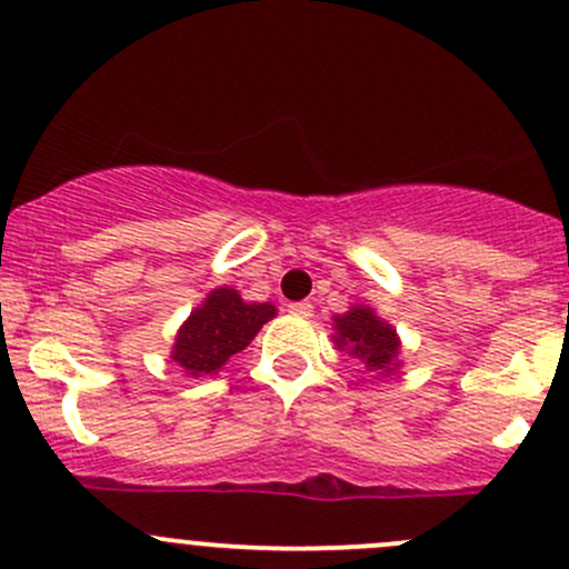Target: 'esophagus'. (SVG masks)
Wrapping results in <instances>:
<instances>
[{"label":"esophagus","mask_w":569,"mask_h":569,"mask_svg":"<svg viewBox=\"0 0 569 569\" xmlns=\"http://www.w3.org/2000/svg\"><path fill=\"white\" fill-rule=\"evenodd\" d=\"M289 313L299 316V318H308V316H313V305H310V302H291Z\"/></svg>","instance_id":"34e87169"}]
</instances>
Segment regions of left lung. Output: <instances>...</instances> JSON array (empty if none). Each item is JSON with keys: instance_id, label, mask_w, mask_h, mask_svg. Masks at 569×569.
<instances>
[{"instance_id": "8db88e82", "label": "left lung", "mask_w": 569, "mask_h": 569, "mask_svg": "<svg viewBox=\"0 0 569 569\" xmlns=\"http://www.w3.org/2000/svg\"><path fill=\"white\" fill-rule=\"evenodd\" d=\"M332 342L337 351H346L365 365V370L380 378L397 376L402 367V340L386 318H380L370 305H351L346 313L335 316Z\"/></svg>"}]
</instances>
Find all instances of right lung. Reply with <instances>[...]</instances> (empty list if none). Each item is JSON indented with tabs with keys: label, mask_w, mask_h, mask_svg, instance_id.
<instances>
[{
	"label": "right lung",
	"mask_w": 569,
	"mask_h": 569,
	"mask_svg": "<svg viewBox=\"0 0 569 569\" xmlns=\"http://www.w3.org/2000/svg\"><path fill=\"white\" fill-rule=\"evenodd\" d=\"M274 316L272 302H246L232 286H218L180 323L170 359L189 378L218 376Z\"/></svg>",
	"instance_id": "add662e5"
}]
</instances>
